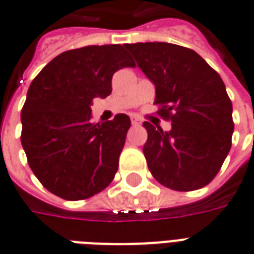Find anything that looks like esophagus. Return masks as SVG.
Here are the masks:
<instances>
[{"instance_id": "obj_1", "label": "esophagus", "mask_w": 254, "mask_h": 254, "mask_svg": "<svg viewBox=\"0 0 254 254\" xmlns=\"http://www.w3.org/2000/svg\"><path fill=\"white\" fill-rule=\"evenodd\" d=\"M130 122H132L133 127H138V125H141V120L137 118V117H132V118H130Z\"/></svg>"}]
</instances>
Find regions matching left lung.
I'll use <instances>...</instances> for the list:
<instances>
[{"instance_id": "obj_1", "label": "left lung", "mask_w": 254, "mask_h": 254, "mask_svg": "<svg viewBox=\"0 0 254 254\" xmlns=\"http://www.w3.org/2000/svg\"><path fill=\"white\" fill-rule=\"evenodd\" d=\"M155 84V105L170 120L163 132L149 122L143 152L156 181L189 191L212 181L231 148L233 105L223 80L196 52L166 42L125 45Z\"/></svg>"}]
</instances>
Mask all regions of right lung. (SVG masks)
Returning <instances> with one entry per match:
<instances>
[{
    "instance_id": "add662e5",
    "label": "right lung",
    "mask_w": 254,
    "mask_h": 254,
    "mask_svg": "<svg viewBox=\"0 0 254 254\" xmlns=\"http://www.w3.org/2000/svg\"><path fill=\"white\" fill-rule=\"evenodd\" d=\"M134 61L121 45L85 46L52 60L31 83L21 110V145L47 190L84 200L110 185L130 127L127 114L91 122L95 98L111 94L113 74Z\"/></svg>"
}]
</instances>
